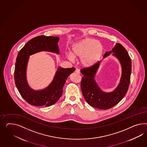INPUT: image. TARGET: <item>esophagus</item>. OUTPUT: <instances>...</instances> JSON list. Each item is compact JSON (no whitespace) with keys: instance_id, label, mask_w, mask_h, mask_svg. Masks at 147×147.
I'll list each match as a JSON object with an SVG mask.
<instances>
[{"instance_id":"1","label":"esophagus","mask_w":147,"mask_h":147,"mask_svg":"<svg viewBox=\"0 0 147 147\" xmlns=\"http://www.w3.org/2000/svg\"><path fill=\"white\" fill-rule=\"evenodd\" d=\"M76 73H77V74H80V70L79 69H78V68H76V71H75Z\"/></svg>"}]
</instances>
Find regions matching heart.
<instances>
[{"label":"heart","instance_id":"b5f03b06","mask_svg":"<svg viewBox=\"0 0 147 147\" xmlns=\"http://www.w3.org/2000/svg\"><path fill=\"white\" fill-rule=\"evenodd\" d=\"M103 53L102 43L92 38H86L72 45L71 53H68L66 57L71 61L74 58H80L81 64L90 67L98 62Z\"/></svg>","mask_w":147,"mask_h":147}]
</instances>
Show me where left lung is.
Here are the masks:
<instances>
[{
    "instance_id": "left-lung-1",
    "label": "left lung",
    "mask_w": 147,
    "mask_h": 147,
    "mask_svg": "<svg viewBox=\"0 0 147 147\" xmlns=\"http://www.w3.org/2000/svg\"><path fill=\"white\" fill-rule=\"evenodd\" d=\"M117 58L120 63L122 72L118 86L113 91L106 92L103 91L96 82L95 77L100 61L94 66L80 70L84 75L81 87L84 98L89 105L99 109L107 110L113 107L125 96L128 90L131 79V63L125 48L120 43H116L110 51L107 52L103 58L110 55Z\"/></svg>"
}]
</instances>
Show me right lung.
I'll use <instances>...</instances> for the list:
<instances>
[{
  "mask_svg": "<svg viewBox=\"0 0 147 147\" xmlns=\"http://www.w3.org/2000/svg\"><path fill=\"white\" fill-rule=\"evenodd\" d=\"M57 36H37L25 44L19 52L14 71V80L20 95L26 101L36 107H50L56 103L63 92V87L68 77L76 68L58 67L51 83L41 90H34L29 86L27 80V68L29 56L37 52L48 51L60 53Z\"/></svg>",
  "mask_w": 147,
  "mask_h": 147,
  "instance_id": "1",
  "label": "right lung"
}]
</instances>
